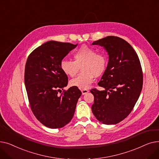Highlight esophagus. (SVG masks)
<instances>
[{
    "label": "esophagus",
    "instance_id": "34e87169",
    "mask_svg": "<svg viewBox=\"0 0 159 159\" xmlns=\"http://www.w3.org/2000/svg\"><path fill=\"white\" fill-rule=\"evenodd\" d=\"M81 91H82V95H85V94H86L87 93L89 92V90H88V89H82Z\"/></svg>",
    "mask_w": 159,
    "mask_h": 159
}]
</instances>
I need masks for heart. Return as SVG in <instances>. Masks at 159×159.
<instances>
[{
  "label": "heart",
  "instance_id": "b5f03b06",
  "mask_svg": "<svg viewBox=\"0 0 159 159\" xmlns=\"http://www.w3.org/2000/svg\"><path fill=\"white\" fill-rule=\"evenodd\" d=\"M74 61L64 58L60 63L62 71L68 77L76 75L82 66V71L70 80L72 86L86 89L94 81L95 77L102 75L106 70L108 60L106 54L86 45L75 49L73 53Z\"/></svg>",
  "mask_w": 159,
  "mask_h": 159
}]
</instances>
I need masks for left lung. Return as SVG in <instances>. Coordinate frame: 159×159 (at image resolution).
<instances>
[{"mask_svg":"<svg viewBox=\"0 0 159 159\" xmlns=\"http://www.w3.org/2000/svg\"><path fill=\"white\" fill-rule=\"evenodd\" d=\"M92 45L104 47L109 61L98 83L105 89L90 90L94 96L91 110L102 124H117L131 113L143 88V75L139 58L128 42L118 37L108 36L93 42Z\"/></svg>","mask_w":159,"mask_h":159,"instance_id":"1","label":"left lung"}]
</instances>
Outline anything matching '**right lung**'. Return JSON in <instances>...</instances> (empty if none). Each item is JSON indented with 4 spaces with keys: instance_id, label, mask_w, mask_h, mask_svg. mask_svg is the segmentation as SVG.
I'll list each match as a JSON object with an SVG mask.
<instances>
[{
    "instance_id": "1",
    "label": "right lung",
    "mask_w": 159,
    "mask_h": 159,
    "mask_svg": "<svg viewBox=\"0 0 159 159\" xmlns=\"http://www.w3.org/2000/svg\"><path fill=\"white\" fill-rule=\"evenodd\" d=\"M77 44L50 40L30 54L25 66L24 82L31 111L45 126L64 127L72 119L82 93L68 85V76L61 70V61Z\"/></svg>"
}]
</instances>
